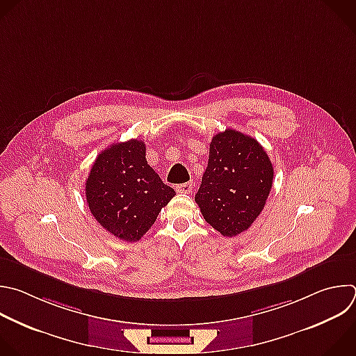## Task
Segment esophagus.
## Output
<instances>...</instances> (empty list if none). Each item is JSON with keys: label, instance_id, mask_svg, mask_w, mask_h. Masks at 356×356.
Returning a JSON list of instances; mask_svg holds the SVG:
<instances>
[{"label": "esophagus", "instance_id": "1", "mask_svg": "<svg viewBox=\"0 0 356 356\" xmlns=\"http://www.w3.org/2000/svg\"><path fill=\"white\" fill-rule=\"evenodd\" d=\"M176 191L177 193H186V194H190L193 191V183L188 181V183H183V184H177L176 186Z\"/></svg>", "mask_w": 356, "mask_h": 356}]
</instances>
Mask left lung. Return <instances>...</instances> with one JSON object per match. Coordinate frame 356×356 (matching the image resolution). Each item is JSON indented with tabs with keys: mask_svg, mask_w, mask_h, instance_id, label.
<instances>
[{
	"mask_svg": "<svg viewBox=\"0 0 356 356\" xmlns=\"http://www.w3.org/2000/svg\"><path fill=\"white\" fill-rule=\"evenodd\" d=\"M273 179V163L259 141L227 129L212 137L195 202L215 230L232 238L261 213Z\"/></svg>",
	"mask_w": 356,
	"mask_h": 356,
	"instance_id": "left-lung-1",
	"label": "left lung"
}]
</instances>
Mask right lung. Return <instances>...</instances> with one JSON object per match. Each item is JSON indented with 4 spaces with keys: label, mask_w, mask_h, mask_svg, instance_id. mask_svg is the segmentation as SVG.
Masks as SVG:
<instances>
[{
    "label": "right lung",
    "mask_w": 356,
    "mask_h": 356,
    "mask_svg": "<svg viewBox=\"0 0 356 356\" xmlns=\"http://www.w3.org/2000/svg\"><path fill=\"white\" fill-rule=\"evenodd\" d=\"M145 144L130 140L102 151L85 194L90 213L115 238L138 242L176 195L145 159Z\"/></svg>",
    "instance_id": "obj_1"
}]
</instances>
